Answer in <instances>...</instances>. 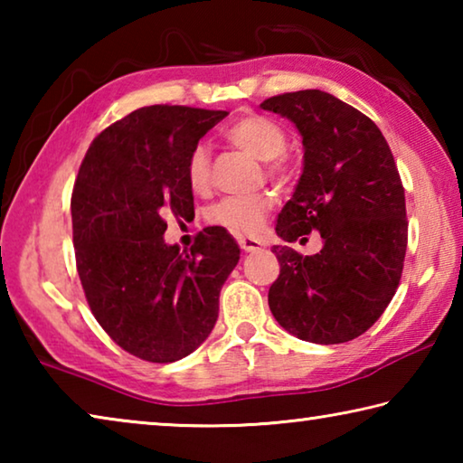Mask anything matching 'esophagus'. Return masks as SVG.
<instances>
[{"label": "esophagus", "mask_w": 463, "mask_h": 463, "mask_svg": "<svg viewBox=\"0 0 463 463\" xmlns=\"http://www.w3.org/2000/svg\"><path fill=\"white\" fill-rule=\"evenodd\" d=\"M239 247L245 250V253H253V250L261 249V242L250 237H239Z\"/></svg>", "instance_id": "esophagus-1"}]
</instances>
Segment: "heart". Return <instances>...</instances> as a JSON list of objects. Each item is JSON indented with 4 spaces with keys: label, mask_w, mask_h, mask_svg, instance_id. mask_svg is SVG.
<instances>
[{
    "label": "heart",
    "mask_w": 463,
    "mask_h": 463,
    "mask_svg": "<svg viewBox=\"0 0 463 463\" xmlns=\"http://www.w3.org/2000/svg\"><path fill=\"white\" fill-rule=\"evenodd\" d=\"M229 145L260 161H269L271 177L288 179L289 167L281 155L286 153L288 135L276 120L261 114H247L231 122L222 130ZM185 177L195 194H206L213 187V163L206 143L195 145L185 163ZM273 208L269 194L247 195V198H224L210 208L208 221L214 226L229 231L237 237H255L260 234Z\"/></svg>",
    "instance_id": "1"
}]
</instances>
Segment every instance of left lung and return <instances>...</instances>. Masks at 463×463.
Returning <instances> with one entry per match:
<instances>
[{"label": "left lung", "mask_w": 463, "mask_h": 463, "mask_svg": "<svg viewBox=\"0 0 463 463\" xmlns=\"http://www.w3.org/2000/svg\"><path fill=\"white\" fill-rule=\"evenodd\" d=\"M261 108L292 120L304 145L300 182L276 232L304 242L318 231L325 242L317 255L273 247L279 278L268 296L271 315L302 341H351L401 284L409 221L394 155L365 114L326 91L281 93Z\"/></svg>", "instance_id": "1"}]
</instances>
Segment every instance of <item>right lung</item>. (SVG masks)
<instances>
[{
  "instance_id": "add662e5",
  "label": "right lung",
  "mask_w": 463,
  "mask_h": 463,
  "mask_svg": "<svg viewBox=\"0 0 463 463\" xmlns=\"http://www.w3.org/2000/svg\"><path fill=\"white\" fill-rule=\"evenodd\" d=\"M229 112L146 106L93 138L71 195L77 273L99 326L130 355L171 364L206 341L241 249L221 226L190 250L165 218L194 216L187 155Z\"/></svg>"
}]
</instances>
